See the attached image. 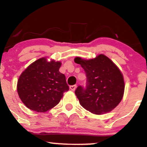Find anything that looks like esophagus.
Segmentation results:
<instances>
[{
  "label": "esophagus",
  "instance_id": "1",
  "mask_svg": "<svg viewBox=\"0 0 147 147\" xmlns=\"http://www.w3.org/2000/svg\"><path fill=\"white\" fill-rule=\"evenodd\" d=\"M77 88V85H73V86H70V89L72 91L75 90V89Z\"/></svg>",
  "mask_w": 147,
  "mask_h": 147
}]
</instances>
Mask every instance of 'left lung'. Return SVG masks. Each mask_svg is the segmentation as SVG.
<instances>
[{
  "instance_id": "1",
  "label": "left lung",
  "mask_w": 147,
  "mask_h": 147,
  "mask_svg": "<svg viewBox=\"0 0 147 147\" xmlns=\"http://www.w3.org/2000/svg\"><path fill=\"white\" fill-rule=\"evenodd\" d=\"M86 74V87L79 86L75 90L81 106L96 115L111 112L122 100L124 92L122 73L109 57L103 54L95 58H75Z\"/></svg>"
}]
</instances>
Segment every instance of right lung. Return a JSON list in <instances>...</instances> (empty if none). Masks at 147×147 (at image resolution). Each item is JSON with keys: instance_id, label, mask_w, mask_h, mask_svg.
<instances>
[{"instance_id": "obj_1", "label": "right lung", "mask_w": 147, "mask_h": 147, "mask_svg": "<svg viewBox=\"0 0 147 147\" xmlns=\"http://www.w3.org/2000/svg\"><path fill=\"white\" fill-rule=\"evenodd\" d=\"M60 61L46 57L38 59L21 73L17 92L25 106L34 111L44 113L57 106L69 90L65 77L59 71Z\"/></svg>"}]
</instances>
